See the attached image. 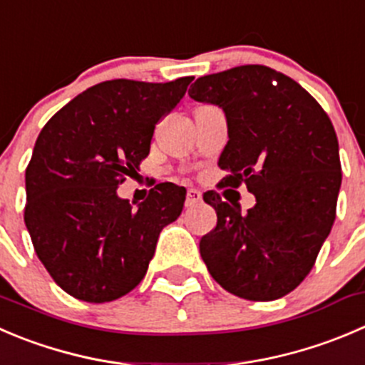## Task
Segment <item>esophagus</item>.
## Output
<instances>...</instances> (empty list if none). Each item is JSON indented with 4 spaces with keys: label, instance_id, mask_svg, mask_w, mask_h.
Masks as SVG:
<instances>
[{
    "label": "esophagus",
    "instance_id": "34e87169",
    "mask_svg": "<svg viewBox=\"0 0 365 365\" xmlns=\"http://www.w3.org/2000/svg\"><path fill=\"white\" fill-rule=\"evenodd\" d=\"M201 201V192L200 190H196V189H190V190H187V200H185V207L187 208H190V207H194V205H197Z\"/></svg>",
    "mask_w": 365,
    "mask_h": 365
}]
</instances>
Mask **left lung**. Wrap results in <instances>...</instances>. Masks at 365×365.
Masks as SVG:
<instances>
[{"mask_svg":"<svg viewBox=\"0 0 365 365\" xmlns=\"http://www.w3.org/2000/svg\"><path fill=\"white\" fill-rule=\"evenodd\" d=\"M189 96L225 110L221 185L244 183L257 200L242 214L215 190L203 194L217 225L201 237V258L239 298H282L305 280L334 226L342 182L334 125L298 81L267 66L201 76Z\"/></svg>","mask_w":365,"mask_h":365,"instance_id":"8db88e82","label":"left lung"}]
</instances>
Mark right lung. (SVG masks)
<instances>
[{
    "instance_id": "obj_1",
    "label": "right lung",
    "mask_w": 365,
    "mask_h": 365,
    "mask_svg": "<svg viewBox=\"0 0 365 365\" xmlns=\"http://www.w3.org/2000/svg\"><path fill=\"white\" fill-rule=\"evenodd\" d=\"M190 81H101L38 133L24 222L38 260L73 298L105 303L128 294L146 274L162 228L182 214L183 187L158 183L137 208L118 187L150 155L155 126Z\"/></svg>"
}]
</instances>
